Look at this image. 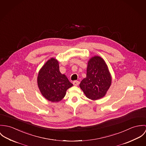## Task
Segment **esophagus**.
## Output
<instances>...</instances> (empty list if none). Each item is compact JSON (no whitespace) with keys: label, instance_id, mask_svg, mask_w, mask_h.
Wrapping results in <instances>:
<instances>
[{"label":"esophagus","instance_id":"obj_1","mask_svg":"<svg viewBox=\"0 0 146 146\" xmlns=\"http://www.w3.org/2000/svg\"><path fill=\"white\" fill-rule=\"evenodd\" d=\"M79 83H80V82H79V81H74L73 82V84L75 86H78V85L79 84Z\"/></svg>","mask_w":146,"mask_h":146}]
</instances>
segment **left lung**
Here are the masks:
<instances>
[{
	"instance_id": "left-lung-1",
	"label": "left lung",
	"mask_w": 146,
	"mask_h": 146,
	"mask_svg": "<svg viewBox=\"0 0 146 146\" xmlns=\"http://www.w3.org/2000/svg\"><path fill=\"white\" fill-rule=\"evenodd\" d=\"M111 84V76L108 65L99 56L91 58L87 68L86 77L80 87L86 97L96 100L104 97Z\"/></svg>"
}]
</instances>
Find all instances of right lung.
<instances>
[{
  "mask_svg": "<svg viewBox=\"0 0 146 146\" xmlns=\"http://www.w3.org/2000/svg\"><path fill=\"white\" fill-rule=\"evenodd\" d=\"M37 84L42 95L51 102L61 101L66 90L73 86L65 74L59 70L58 61L51 58L42 66L38 72Z\"/></svg>",
  "mask_w": 146,
  "mask_h": 146,
  "instance_id": "obj_1",
  "label": "right lung"
}]
</instances>
